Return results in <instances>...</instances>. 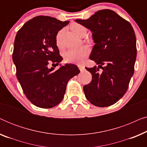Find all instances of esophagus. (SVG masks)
Wrapping results in <instances>:
<instances>
[{
  "label": "esophagus",
  "mask_w": 147,
  "mask_h": 147,
  "mask_svg": "<svg viewBox=\"0 0 147 147\" xmlns=\"http://www.w3.org/2000/svg\"><path fill=\"white\" fill-rule=\"evenodd\" d=\"M78 68H79L81 71H83L84 69H85V67H84V65H78Z\"/></svg>",
  "instance_id": "1"
}]
</instances>
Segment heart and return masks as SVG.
<instances>
[{"instance_id":"obj_1","label":"heart","mask_w":147,"mask_h":147,"mask_svg":"<svg viewBox=\"0 0 147 147\" xmlns=\"http://www.w3.org/2000/svg\"><path fill=\"white\" fill-rule=\"evenodd\" d=\"M72 30L76 35L81 37L84 34L86 33V28L84 26L80 25V24H74L71 26ZM63 33V30H60L56 35L55 41L57 46H61V38ZM89 53V50L88 47L85 46L78 48H74L70 49L65 51L64 53V59L67 63H82L85 61L86 58Z\"/></svg>"}]
</instances>
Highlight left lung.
Here are the masks:
<instances>
[{
	"mask_svg": "<svg viewBox=\"0 0 147 147\" xmlns=\"http://www.w3.org/2000/svg\"><path fill=\"white\" fill-rule=\"evenodd\" d=\"M92 33L90 59L98 65L86 69L92 80L84 86L86 98L98 107L115 104L126 93L134 71L136 36L129 22L110 9L96 12L86 20L76 19ZM102 69L101 73L98 72Z\"/></svg>",
	"mask_w": 147,
	"mask_h": 147,
	"instance_id": "obj_1",
	"label": "left lung"
}]
</instances>
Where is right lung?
<instances>
[{"instance_id":"1","label":"right lung","mask_w":147,"mask_h":147,"mask_svg":"<svg viewBox=\"0 0 147 147\" xmlns=\"http://www.w3.org/2000/svg\"><path fill=\"white\" fill-rule=\"evenodd\" d=\"M69 23L37 16L24 24L16 35L13 53L16 75L26 97L37 107L51 108L59 104L68 81L80 72L77 65L70 63L56 71L48 67L50 62L58 65L63 59L55 37Z\"/></svg>"}]
</instances>
